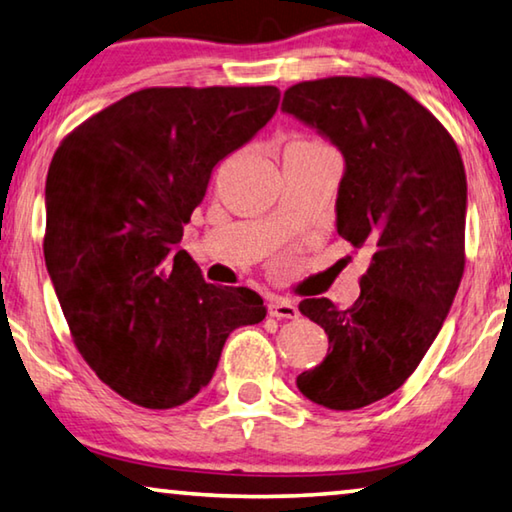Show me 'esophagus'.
Returning <instances> with one entry per match:
<instances>
[{"mask_svg": "<svg viewBox=\"0 0 512 512\" xmlns=\"http://www.w3.org/2000/svg\"><path fill=\"white\" fill-rule=\"evenodd\" d=\"M266 307H269V314L275 319H296L298 316V307L285 298H271Z\"/></svg>", "mask_w": 512, "mask_h": 512, "instance_id": "esophagus-1", "label": "esophagus"}]
</instances>
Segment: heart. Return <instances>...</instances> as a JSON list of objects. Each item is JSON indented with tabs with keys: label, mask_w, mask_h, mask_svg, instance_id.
<instances>
[{
	"label": "heart",
	"mask_w": 512,
	"mask_h": 512,
	"mask_svg": "<svg viewBox=\"0 0 512 512\" xmlns=\"http://www.w3.org/2000/svg\"><path fill=\"white\" fill-rule=\"evenodd\" d=\"M307 145H321L316 141H305V139H296L294 143H289V148H307Z\"/></svg>",
	"instance_id": "obj_1"
}]
</instances>
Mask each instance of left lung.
<instances>
[{
  "instance_id": "left-lung-1",
  "label": "left lung",
  "mask_w": 512,
  "mask_h": 512,
  "mask_svg": "<svg viewBox=\"0 0 512 512\" xmlns=\"http://www.w3.org/2000/svg\"><path fill=\"white\" fill-rule=\"evenodd\" d=\"M282 111L342 152L337 232L371 253L353 307L298 305L330 348L296 385L323 408L358 410L410 378L451 310L465 271V166L440 120L387 79L300 81Z\"/></svg>"
}]
</instances>
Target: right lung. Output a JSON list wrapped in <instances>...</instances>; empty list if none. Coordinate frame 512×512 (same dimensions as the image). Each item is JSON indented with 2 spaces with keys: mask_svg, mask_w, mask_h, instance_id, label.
<instances>
[{
  "mask_svg": "<svg viewBox=\"0 0 512 512\" xmlns=\"http://www.w3.org/2000/svg\"><path fill=\"white\" fill-rule=\"evenodd\" d=\"M275 86L143 88L70 132L45 182V264L97 378L166 410L207 387L230 332L266 316L180 248L212 170L273 118Z\"/></svg>",
  "mask_w": 512,
  "mask_h": 512,
  "instance_id": "right-lung-1",
  "label": "right lung"
}]
</instances>
